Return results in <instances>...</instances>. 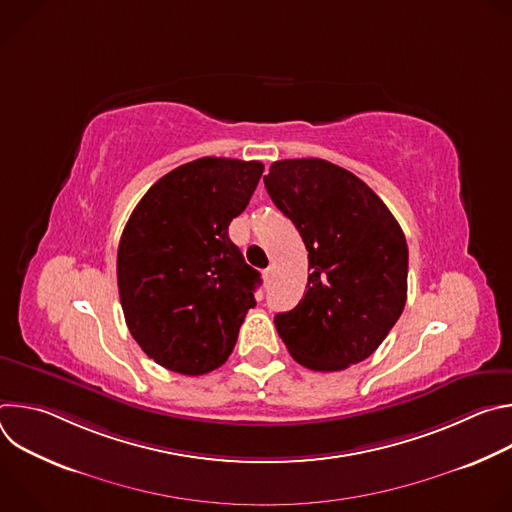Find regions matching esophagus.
<instances>
[{
	"mask_svg": "<svg viewBox=\"0 0 512 512\" xmlns=\"http://www.w3.org/2000/svg\"><path fill=\"white\" fill-rule=\"evenodd\" d=\"M273 277H275V269H273V267H267V269L263 271V279H265V283L269 285V283L273 281Z\"/></svg>",
	"mask_w": 512,
	"mask_h": 512,
	"instance_id": "34e87169",
	"label": "esophagus"
}]
</instances>
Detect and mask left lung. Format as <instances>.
Here are the masks:
<instances>
[{
  "instance_id": "obj_1",
  "label": "left lung",
  "mask_w": 512,
  "mask_h": 512,
  "mask_svg": "<svg viewBox=\"0 0 512 512\" xmlns=\"http://www.w3.org/2000/svg\"><path fill=\"white\" fill-rule=\"evenodd\" d=\"M263 182L308 249L306 294L275 316L289 354L322 373L369 358L407 300L409 251L395 216L360 178L326 160L273 162Z\"/></svg>"
}]
</instances>
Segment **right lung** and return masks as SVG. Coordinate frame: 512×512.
<instances>
[{
  "mask_svg": "<svg viewBox=\"0 0 512 512\" xmlns=\"http://www.w3.org/2000/svg\"><path fill=\"white\" fill-rule=\"evenodd\" d=\"M261 162L200 158L162 176L133 208L117 251L127 328L164 369L198 377L225 364L255 306L259 271L229 239Z\"/></svg>",
  "mask_w": 512,
  "mask_h": 512,
  "instance_id": "add662e5",
  "label": "right lung"
}]
</instances>
